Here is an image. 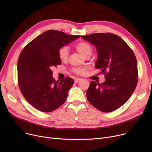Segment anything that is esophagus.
<instances>
[{"instance_id": "34e87169", "label": "esophagus", "mask_w": 152, "mask_h": 152, "mask_svg": "<svg viewBox=\"0 0 152 152\" xmlns=\"http://www.w3.org/2000/svg\"><path fill=\"white\" fill-rule=\"evenodd\" d=\"M81 80V78H76L75 80V82L76 83H79V81H80Z\"/></svg>"}]
</instances>
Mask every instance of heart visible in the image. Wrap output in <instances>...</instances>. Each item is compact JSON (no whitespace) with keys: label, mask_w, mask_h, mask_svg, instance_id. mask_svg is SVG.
Segmentation results:
<instances>
[{"label":"heart","mask_w":152,"mask_h":152,"mask_svg":"<svg viewBox=\"0 0 152 152\" xmlns=\"http://www.w3.org/2000/svg\"><path fill=\"white\" fill-rule=\"evenodd\" d=\"M76 50L86 57L87 55L92 53V47L87 42H81L76 45ZM69 48L67 46H63L61 47L58 50V57L61 61H66L69 57ZM73 71L77 74H83L84 69L81 68H76L73 69Z\"/></svg>","instance_id":"b5f03b06"}]
</instances>
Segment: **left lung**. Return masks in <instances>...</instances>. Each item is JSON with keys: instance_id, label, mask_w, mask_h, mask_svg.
Masks as SVG:
<instances>
[{"instance_id": "obj_1", "label": "left lung", "mask_w": 152, "mask_h": 152, "mask_svg": "<svg viewBox=\"0 0 152 152\" xmlns=\"http://www.w3.org/2000/svg\"><path fill=\"white\" fill-rule=\"evenodd\" d=\"M81 37L97 51L95 68L105 75V81H92L86 92L91 104L103 112H111L129 100L138 82L137 62L125 41L112 33H94Z\"/></svg>"}]
</instances>
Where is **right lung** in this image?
<instances>
[{
	"label": "right lung",
	"mask_w": 152,
	"mask_h": 152,
	"mask_svg": "<svg viewBox=\"0 0 152 152\" xmlns=\"http://www.w3.org/2000/svg\"><path fill=\"white\" fill-rule=\"evenodd\" d=\"M80 36L48 30L31 41L18 60V82L21 94L29 103L43 112H51L65 102L75 81L66 77L60 81L52 76V68L61 63V47Z\"/></svg>",
	"instance_id": "add662e5"
}]
</instances>
